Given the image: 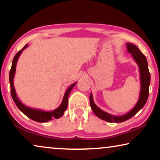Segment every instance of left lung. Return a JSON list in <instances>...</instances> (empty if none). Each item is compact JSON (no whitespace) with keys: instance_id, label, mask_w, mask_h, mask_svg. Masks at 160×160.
<instances>
[{"instance_id":"left-lung-1","label":"left lung","mask_w":160,"mask_h":160,"mask_svg":"<svg viewBox=\"0 0 160 160\" xmlns=\"http://www.w3.org/2000/svg\"><path fill=\"white\" fill-rule=\"evenodd\" d=\"M126 45L127 49H128L127 50L129 53L131 54L132 58L134 59L139 68L140 78H141V91H140L139 98L135 106L129 112L122 116H113L101 110L99 107L96 106V104L93 101L92 95L90 94L89 101H90V106L93 112L100 119L108 122L119 123V122L127 121V120L132 118L144 106L148 97L151 76L149 71H148L147 60H146L144 54L140 51L136 46L130 43H126Z\"/></svg>"}]
</instances>
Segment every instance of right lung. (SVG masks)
Listing matches in <instances>:
<instances>
[{
  "mask_svg": "<svg viewBox=\"0 0 160 160\" xmlns=\"http://www.w3.org/2000/svg\"><path fill=\"white\" fill-rule=\"evenodd\" d=\"M28 47V45L26 44L22 49L19 50V51L16 54V55L14 56V58L13 59L12 61V68H11L9 72V82L11 86V94H12L13 100H14L16 106L18 107V108L24 113V114L26 115L28 118H30V119H31L35 122H47L54 119H59V118L62 117L63 113H64V111L66 110L68 107V101L69 94L71 93L72 89L73 88L74 86H75L76 82H75L73 84H71V86L66 89L64 97H63L62 103L60 104V106H59L58 108L54 109L53 111H45L43 110H40V109L32 108H30V107H28L27 106H25V105H24L22 102L19 100V98H17V93L16 91H15L14 86V77L15 72H16V65L17 60H18L19 59V57L20 56V54L22 52L23 50Z\"/></svg>",
  "mask_w": 160,
  "mask_h": 160,
  "instance_id": "obj_1",
  "label": "right lung"
}]
</instances>
